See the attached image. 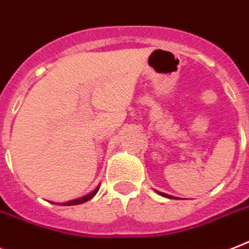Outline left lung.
<instances>
[{
  "instance_id": "8db88e82",
  "label": "left lung",
  "mask_w": 249,
  "mask_h": 249,
  "mask_svg": "<svg viewBox=\"0 0 249 249\" xmlns=\"http://www.w3.org/2000/svg\"><path fill=\"white\" fill-rule=\"evenodd\" d=\"M157 193H158V195H160V196H163V197H167V198H175V197H172V196H170V195H166V193L158 192V191H157Z\"/></svg>"
}]
</instances>
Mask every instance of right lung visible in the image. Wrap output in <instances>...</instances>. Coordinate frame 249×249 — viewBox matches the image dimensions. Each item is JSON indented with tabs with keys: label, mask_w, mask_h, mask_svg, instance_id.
<instances>
[{
	"label": "right lung",
	"mask_w": 249,
	"mask_h": 249,
	"mask_svg": "<svg viewBox=\"0 0 249 249\" xmlns=\"http://www.w3.org/2000/svg\"><path fill=\"white\" fill-rule=\"evenodd\" d=\"M98 191H99V187L95 188V191H92L91 193H89L87 196H83L81 197V198H77V200H71V201H68V202H64L62 205H79V204H83V202H86V201H89L90 198H92V197L98 193ZM54 204V202H53Z\"/></svg>",
	"instance_id": "add662e5"
}]
</instances>
